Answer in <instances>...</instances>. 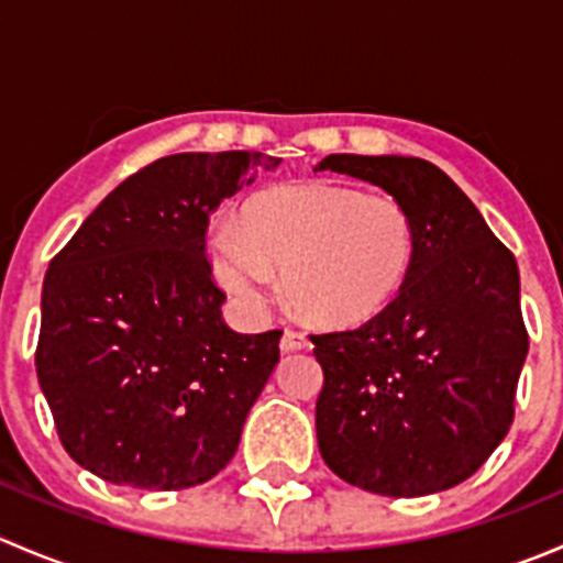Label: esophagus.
<instances>
[{
	"label": "esophagus",
	"mask_w": 563,
	"mask_h": 563,
	"mask_svg": "<svg viewBox=\"0 0 563 563\" xmlns=\"http://www.w3.org/2000/svg\"><path fill=\"white\" fill-rule=\"evenodd\" d=\"M310 345V340L305 338L302 332H297V329H286V332H283V338H280V349L286 351H302V349H308Z\"/></svg>",
	"instance_id": "34e87169"
}]
</instances>
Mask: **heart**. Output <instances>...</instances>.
<instances>
[{"label":"heart","mask_w":563,"mask_h":563,"mask_svg":"<svg viewBox=\"0 0 563 563\" xmlns=\"http://www.w3.org/2000/svg\"><path fill=\"white\" fill-rule=\"evenodd\" d=\"M220 286L258 316L280 294L308 321L349 329L382 316L417 261V223L400 201L365 196L332 181L283 185L258 192L240 220L209 236Z\"/></svg>","instance_id":"obj_1"}]
</instances>
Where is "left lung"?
<instances>
[{
	"mask_svg": "<svg viewBox=\"0 0 563 563\" xmlns=\"http://www.w3.org/2000/svg\"><path fill=\"white\" fill-rule=\"evenodd\" d=\"M313 172L371 181L417 223V261L395 302L365 327L310 338L323 463L378 496L450 490L512 424L528 354L518 261L422 157L329 155Z\"/></svg>",
	"mask_w": 563,
	"mask_h": 563,
	"instance_id": "obj_1",
	"label": "left lung"
}]
</instances>
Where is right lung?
<instances>
[{
  "instance_id": "add662e5",
  "label": "right lung",
  "mask_w": 563,
  "mask_h": 563,
  "mask_svg": "<svg viewBox=\"0 0 563 563\" xmlns=\"http://www.w3.org/2000/svg\"><path fill=\"white\" fill-rule=\"evenodd\" d=\"M280 157L181 152L100 201L43 280L37 382L67 455L111 485L185 490L240 446L283 332L240 334L207 261L209 214Z\"/></svg>"
}]
</instances>
